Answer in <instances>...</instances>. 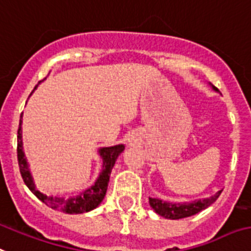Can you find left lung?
<instances>
[{
  "label": "left lung",
  "mask_w": 251,
  "mask_h": 251,
  "mask_svg": "<svg viewBox=\"0 0 251 251\" xmlns=\"http://www.w3.org/2000/svg\"><path fill=\"white\" fill-rule=\"evenodd\" d=\"M211 87L214 91H218L215 86L211 85ZM222 191H218L214 196L202 200H195L192 202H170V201H164L157 197H150V205L158 215L166 219H182V218L195 215L201 210H205L211 203L215 202V200L219 197Z\"/></svg>",
  "instance_id": "left-lung-1"
}]
</instances>
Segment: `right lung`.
<instances>
[{"label": "right lung", "instance_id": "right-lung-1", "mask_svg": "<svg viewBox=\"0 0 251 251\" xmlns=\"http://www.w3.org/2000/svg\"><path fill=\"white\" fill-rule=\"evenodd\" d=\"M40 82H42V81H40ZM22 117H23V115L20 116L19 130H18V162H19L20 174L23 176L24 183L32 191L34 196L41 200L44 203H46L48 206L51 207V209L66 214H83L94 210L95 207L99 206L103 199H104L105 192H107L112 169L115 166L116 161H117L120 154L125 150V146L124 144H116V146L112 147H101V148L98 150V153H99L101 161H103V165H101V170L95 183L87 189L71 197L59 196V195H55V196L46 195V193L41 192L40 189L36 187L29 164H28L25 153H24L23 134H22V124H23V121H22Z\"/></svg>", "mask_w": 251, "mask_h": 251}]
</instances>
